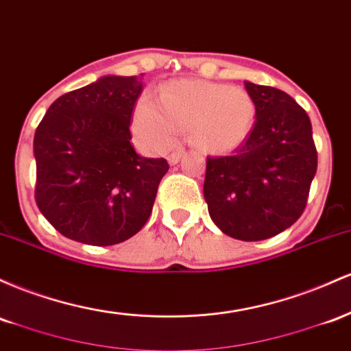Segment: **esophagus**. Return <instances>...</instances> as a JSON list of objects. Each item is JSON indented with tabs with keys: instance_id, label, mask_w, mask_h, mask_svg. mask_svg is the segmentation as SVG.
Instances as JSON below:
<instances>
[{
	"instance_id": "34e87169",
	"label": "esophagus",
	"mask_w": 351,
	"mask_h": 351,
	"mask_svg": "<svg viewBox=\"0 0 351 351\" xmlns=\"http://www.w3.org/2000/svg\"><path fill=\"white\" fill-rule=\"evenodd\" d=\"M182 156H184V151H179V152H172V154L167 157V162L171 164V165H176L177 162H179V160H180V157H182Z\"/></svg>"
}]
</instances>
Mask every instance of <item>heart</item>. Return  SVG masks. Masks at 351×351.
<instances>
[{
    "label": "heart",
    "mask_w": 351,
    "mask_h": 351,
    "mask_svg": "<svg viewBox=\"0 0 351 351\" xmlns=\"http://www.w3.org/2000/svg\"><path fill=\"white\" fill-rule=\"evenodd\" d=\"M255 121L250 94L237 86L199 80H179L159 90V102L143 96L134 109L132 129L152 151L176 144L179 132H189L195 147L228 152L249 137Z\"/></svg>",
    "instance_id": "1"
}]
</instances>
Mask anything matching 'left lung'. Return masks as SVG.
<instances>
[{
  "label": "left lung",
  "mask_w": 351,
  "mask_h": 351,
  "mask_svg": "<svg viewBox=\"0 0 351 351\" xmlns=\"http://www.w3.org/2000/svg\"><path fill=\"white\" fill-rule=\"evenodd\" d=\"M255 124L227 157H207L204 197L214 223L228 237L257 242L293 226L317 172L308 114L277 88L245 81Z\"/></svg>",
  "instance_id": "8db88e82"
}]
</instances>
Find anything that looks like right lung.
Here are the masks:
<instances>
[{
	"label": "right lung",
	"mask_w": 351,
	"mask_h": 351,
	"mask_svg": "<svg viewBox=\"0 0 351 351\" xmlns=\"http://www.w3.org/2000/svg\"><path fill=\"white\" fill-rule=\"evenodd\" d=\"M137 76H102L58 97L34 134L36 204L59 234L88 245L136 235L154 206L167 160L131 144Z\"/></svg>",
	"instance_id": "obj_1"
}]
</instances>
